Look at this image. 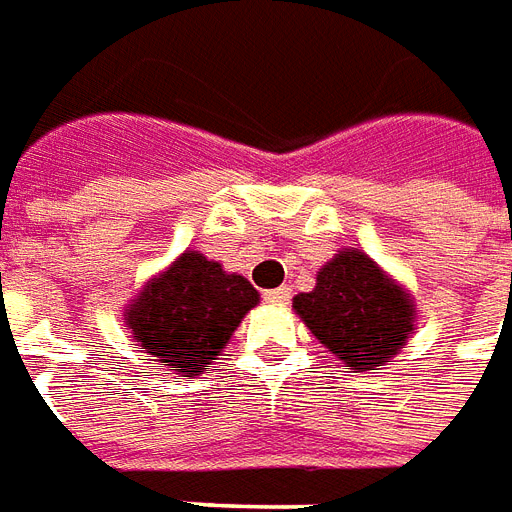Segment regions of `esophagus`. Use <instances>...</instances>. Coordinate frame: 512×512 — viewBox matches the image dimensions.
Masks as SVG:
<instances>
[{
	"instance_id": "1",
	"label": "esophagus",
	"mask_w": 512,
	"mask_h": 512,
	"mask_svg": "<svg viewBox=\"0 0 512 512\" xmlns=\"http://www.w3.org/2000/svg\"><path fill=\"white\" fill-rule=\"evenodd\" d=\"M288 299H291V288L288 286L264 291V302H270V305H288Z\"/></svg>"
}]
</instances>
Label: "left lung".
<instances>
[{
	"mask_svg": "<svg viewBox=\"0 0 512 512\" xmlns=\"http://www.w3.org/2000/svg\"><path fill=\"white\" fill-rule=\"evenodd\" d=\"M294 313L348 370H380L416 329V299L359 248H340L294 297Z\"/></svg>",
	"mask_w": 512,
	"mask_h": 512,
	"instance_id": "obj_1",
	"label": "left lung"
}]
</instances>
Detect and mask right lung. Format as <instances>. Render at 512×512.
I'll use <instances>...</instances> for the list:
<instances>
[{"mask_svg":"<svg viewBox=\"0 0 512 512\" xmlns=\"http://www.w3.org/2000/svg\"><path fill=\"white\" fill-rule=\"evenodd\" d=\"M259 305V291L237 272L199 251H183L156 272L126 305L134 343L180 378H194L221 356L242 318Z\"/></svg>","mask_w":512,"mask_h":512,"instance_id":"add662e5","label":"right lung"}]
</instances>
